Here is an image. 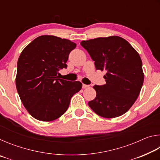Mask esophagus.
<instances>
[{
    "instance_id": "esophagus-1",
    "label": "esophagus",
    "mask_w": 160,
    "mask_h": 160,
    "mask_svg": "<svg viewBox=\"0 0 160 160\" xmlns=\"http://www.w3.org/2000/svg\"><path fill=\"white\" fill-rule=\"evenodd\" d=\"M88 87H90V85H85V84H82V88H83V89L88 88Z\"/></svg>"
}]
</instances>
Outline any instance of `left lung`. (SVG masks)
I'll use <instances>...</instances> for the list:
<instances>
[{
	"label": "left lung",
	"mask_w": 160,
	"mask_h": 160,
	"mask_svg": "<svg viewBox=\"0 0 160 160\" xmlns=\"http://www.w3.org/2000/svg\"><path fill=\"white\" fill-rule=\"evenodd\" d=\"M94 61L97 70H106V84L94 85L97 96L88 102L97 114L118 117L128 112L139 96L144 73L135 48L118 36L99 37L80 42Z\"/></svg>",
	"instance_id": "left-lung-1"
}]
</instances>
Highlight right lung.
Instances as JSON below:
<instances>
[{
  "label": "right lung",
  "instance_id": "right-lung-1",
  "mask_svg": "<svg viewBox=\"0 0 160 160\" xmlns=\"http://www.w3.org/2000/svg\"><path fill=\"white\" fill-rule=\"evenodd\" d=\"M76 44L52 35L34 39L22 51L18 61L16 88L22 102L32 117L42 121L58 118L66 112L70 99L82 84L58 78L66 68L70 51Z\"/></svg>",
  "mask_w": 160,
  "mask_h": 160
}]
</instances>
